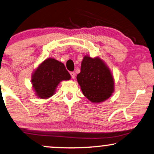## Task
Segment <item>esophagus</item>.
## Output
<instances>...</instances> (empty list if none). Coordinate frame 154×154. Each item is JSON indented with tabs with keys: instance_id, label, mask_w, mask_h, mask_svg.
I'll list each match as a JSON object with an SVG mask.
<instances>
[{
	"instance_id": "obj_1",
	"label": "esophagus",
	"mask_w": 154,
	"mask_h": 154,
	"mask_svg": "<svg viewBox=\"0 0 154 154\" xmlns=\"http://www.w3.org/2000/svg\"><path fill=\"white\" fill-rule=\"evenodd\" d=\"M70 75H71V76H72V78L73 79H75V73H74V72H70Z\"/></svg>"
}]
</instances>
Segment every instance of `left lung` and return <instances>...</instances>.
<instances>
[{"instance_id":"left-lung-1","label":"left lung","mask_w":154,"mask_h":154,"mask_svg":"<svg viewBox=\"0 0 154 154\" xmlns=\"http://www.w3.org/2000/svg\"><path fill=\"white\" fill-rule=\"evenodd\" d=\"M76 79L84 96L92 103L106 101L114 92L112 73L100 57L92 58L85 55Z\"/></svg>"}]
</instances>
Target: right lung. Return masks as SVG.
<instances>
[{
  "mask_svg": "<svg viewBox=\"0 0 154 154\" xmlns=\"http://www.w3.org/2000/svg\"><path fill=\"white\" fill-rule=\"evenodd\" d=\"M70 79L71 75L64 64L49 57L42 62L35 70L31 82L37 97L48 99L54 94L60 82Z\"/></svg>",
  "mask_w": 154,
  "mask_h": 154,
  "instance_id": "obj_1",
  "label": "right lung"
}]
</instances>
